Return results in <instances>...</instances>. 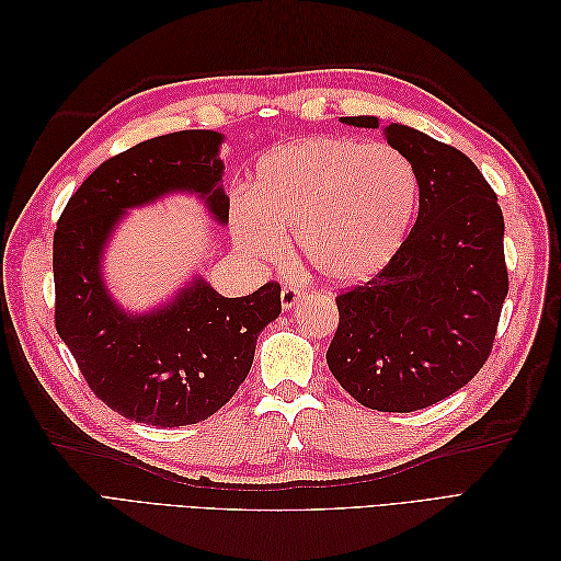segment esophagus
Returning <instances> with one entry per match:
<instances>
[{"mask_svg":"<svg viewBox=\"0 0 561 561\" xmlns=\"http://www.w3.org/2000/svg\"><path fill=\"white\" fill-rule=\"evenodd\" d=\"M301 295H304V290L299 285H293V283H285L283 287H280V301H283V309L285 311H290L295 304L301 299Z\"/></svg>","mask_w":561,"mask_h":561,"instance_id":"obj_1","label":"esophagus"}]
</instances>
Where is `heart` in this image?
Listing matches in <instances>:
<instances>
[{
	"instance_id": "1",
	"label": "heart",
	"mask_w": 561,
	"mask_h": 561,
	"mask_svg": "<svg viewBox=\"0 0 561 561\" xmlns=\"http://www.w3.org/2000/svg\"><path fill=\"white\" fill-rule=\"evenodd\" d=\"M416 173L400 149L304 138L266 154L250 194L231 198V233L257 262H278L295 233L320 278H369L398 252L416 210Z\"/></svg>"
}]
</instances>
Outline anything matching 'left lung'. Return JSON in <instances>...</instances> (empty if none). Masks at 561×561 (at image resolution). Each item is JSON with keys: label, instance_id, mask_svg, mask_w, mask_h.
<instances>
[{"label": "left lung", "instance_id": "8db88e82", "mask_svg": "<svg viewBox=\"0 0 561 561\" xmlns=\"http://www.w3.org/2000/svg\"><path fill=\"white\" fill-rule=\"evenodd\" d=\"M379 128L377 116H342ZM383 138L410 159L419 215L390 262L336 295L328 365L369 410L414 412L449 398L486 363L507 295L503 213L463 151L402 124Z\"/></svg>", "mask_w": 561, "mask_h": 561}]
</instances>
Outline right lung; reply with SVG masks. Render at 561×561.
<instances>
[{
    "mask_svg": "<svg viewBox=\"0 0 561 561\" xmlns=\"http://www.w3.org/2000/svg\"><path fill=\"white\" fill-rule=\"evenodd\" d=\"M219 145L215 130H180L122 151L81 182L54 233L56 330L95 398L147 426H190L225 407L248 377L260 332L280 313L274 280L229 299L194 278L142 316L118 309L103 283V248L128 208L194 192L229 222Z\"/></svg>",
    "mask_w": 561,
    "mask_h": 561,
    "instance_id": "1",
    "label": "right lung"
}]
</instances>
